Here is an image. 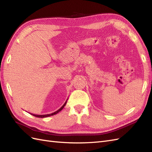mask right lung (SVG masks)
Segmentation results:
<instances>
[{
	"label": "right lung",
	"mask_w": 152,
	"mask_h": 152,
	"mask_svg": "<svg viewBox=\"0 0 152 152\" xmlns=\"http://www.w3.org/2000/svg\"><path fill=\"white\" fill-rule=\"evenodd\" d=\"M67 100H68V99H67ZM67 100L65 102V103H64V104L62 106V107L59 108V110H58L57 111H56L55 112H54V113H50V114H46V115H35V114H33V113H30L31 115H34V116H35V117H39V118H45V117H50V116H52V115H56V114H57L58 112H59L61 111V110H63V108L65 107V106L66 105V102H67Z\"/></svg>",
	"instance_id": "obj_1"
}]
</instances>
